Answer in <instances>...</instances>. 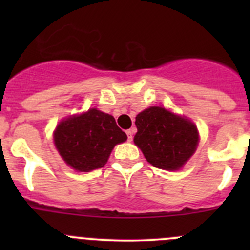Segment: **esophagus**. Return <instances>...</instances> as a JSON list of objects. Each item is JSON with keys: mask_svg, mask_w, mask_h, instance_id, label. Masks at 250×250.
Here are the masks:
<instances>
[{"mask_svg": "<svg viewBox=\"0 0 250 250\" xmlns=\"http://www.w3.org/2000/svg\"><path fill=\"white\" fill-rule=\"evenodd\" d=\"M134 132H135V129H128L127 132V135H128V140L129 141H132L133 140V134H134Z\"/></svg>", "mask_w": 250, "mask_h": 250, "instance_id": "esophagus-1", "label": "esophagus"}]
</instances>
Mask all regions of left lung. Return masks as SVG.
Returning <instances> with one entry per match:
<instances>
[{
    "label": "left lung",
    "mask_w": 250,
    "mask_h": 250,
    "mask_svg": "<svg viewBox=\"0 0 250 250\" xmlns=\"http://www.w3.org/2000/svg\"><path fill=\"white\" fill-rule=\"evenodd\" d=\"M134 144L156 168L178 170L195 153L198 145L195 123L161 106H151L135 117Z\"/></svg>",
    "instance_id": "1"
}]
</instances>
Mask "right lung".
<instances>
[{
    "instance_id": "add662e5",
    "label": "right lung",
    "mask_w": 250,
    "mask_h": 250,
    "mask_svg": "<svg viewBox=\"0 0 250 250\" xmlns=\"http://www.w3.org/2000/svg\"><path fill=\"white\" fill-rule=\"evenodd\" d=\"M54 144L67 166L90 172L106 165L112 148L127 140L113 116L97 109L62 120L54 130Z\"/></svg>"
}]
</instances>
